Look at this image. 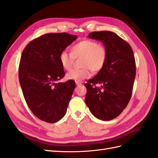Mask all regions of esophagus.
Returning a JSON list of instances; mask_svg holds the SVG:
<instances>
[{"instance_id": "34e87169", "label": "esophagus", "mask_w": 158, "mask_h": 158, "mask_svg": "<svg viewBox=\"0 0 158 158\" xmlns=\"http://www.w3.org/2000/svg\"><path fill=\"white\" fill-rule=\"evenodd\" d=\"M76 85H82V82H76Z\"/></svg>"}]
</instances>
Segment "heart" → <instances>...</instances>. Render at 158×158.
Listing matches in <instances>:
<instances>
[{"mask_svg": "<svg viewBox=\"0 0 158 158\" xmlns=\"http://www.w3.org/2000/svg\"><path fill=\"white\" fill-rule=\"evenodd\" d=\"M82 56V69H73L66 75L69 80L80 81L90 76V69L93 72L102 70L106 63L107 56L106 48L92 40H84L74 45L71 48V53L62 51L59 55L60 63L64 70H69L73 64L74 60Z\"/></svg>", "mask_w": 158, "mask_h": 158, "instance_id": "heart-1", "label": "heart"}]
</instances>
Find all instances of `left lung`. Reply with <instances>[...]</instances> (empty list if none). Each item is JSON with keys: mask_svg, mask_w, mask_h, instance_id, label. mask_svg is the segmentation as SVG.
<instances>
[{"mask_svg": "<svg viewBox=\"0 0 158 158\" xmlns=\"http://www.w3.org/2000/svg\"><path fill=\"white\" fill-rule=\"evenodd\" d=\"M88 37L102 42L107 56L102 69L84 85L85 102L95 117L109 121L118 117L131 99L136 76L135 56L130 45L115 33L94 31ZM96 83L101 87H94Z\"/></svg>", "mask_w": 158, "mask_h": 158, "instance_id": "8db88e82", "label": "left lung"}]
</instances>
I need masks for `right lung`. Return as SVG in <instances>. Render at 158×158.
I'll return each instance as SVG.
<instances>
[{
	"mask_svg": "<svg viewBox=\"0 0 158 158\" xmlns=\"http://www.w3.org/2000/svg\"><path fill=\"white\" fill-rule=\"evenodd\" d=\"M77 38L64 32L47 33L31 41L22 52L19 66L22 92L32 113L43 121L56 123L66 113L76 84L56 82L65 74L59 55Z\"/></svg>",
	"mask_w": 158,
	"mask_h": 158,
	"instance_id": "add662e5",
	"label": "right lung"
}]
</instances>
